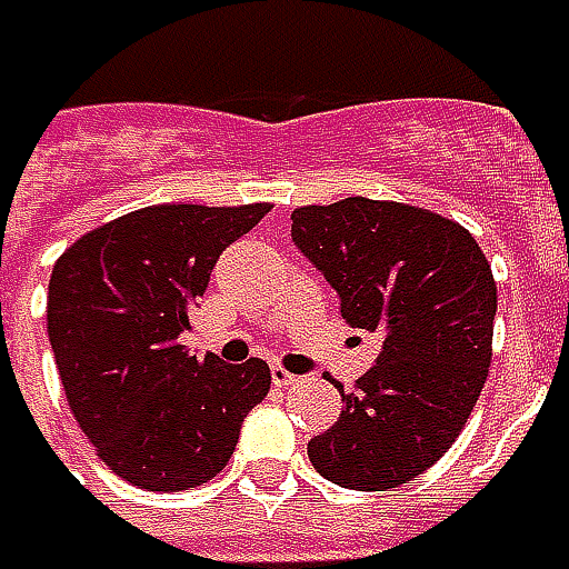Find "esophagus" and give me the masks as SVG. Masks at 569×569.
<instances>
[{
	"instance_id": "1",
	"label": "esophagus",
	"mask_w": 569,
	"mask_h": 569,
	"mask_svg": "<svg viewBox=\"0 0 569 569\" xmlns=\"http://www.w3.org/2000/svg\"><path fill=\"white\" fill-rule=\"evenodd\" d=\"M272 382H274V386H295L297 373H291V370H284L281 363H274V367H272Z\"/></svg>"
}]
</instances>
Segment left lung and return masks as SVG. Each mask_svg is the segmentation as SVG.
Returning <instances> with one entry per match:
<instances>
[{
    "label": "left lung",
    "mask_w": 569,
    "mask_h": 569,
    "mask_svg": "<svg viewBox=\"0 0 569 569\" xmlns=\"http://www.w3.org/2000/svg\"><path fill=\"white\" fill-rule=\"evenodd\" d=\"M291 237L377 332V363L341 392V415L307 443L313 469L351 491L408 485L447 452L491 367L497 284L469 230L437 211L351 196L291 214Z\"/></svg>",
    "instance_id": "obj_1"
}]
</instances>
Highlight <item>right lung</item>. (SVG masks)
<instances>
[{
	"instance_id": "obj_1",
	"label": "right lung",
	"mask_w": 569,
	"mask_h": 569,
	"mask_svg": "<svg viewBox=\"0 0 569 569\" xmlns=\"http://www.w3.org/2000/svg\"><path fill=\"white\" fill-rule=\"evenodd\" d=\"M269 202L148 206L78 237L56 259L47 332L78 427L144 491H189L228 466L266 399L269 363L196 358L180 345L218 256Z\"/></svg>"
}]
</instances>
